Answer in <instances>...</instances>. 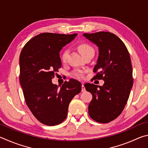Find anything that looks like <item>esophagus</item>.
Wrapping results in <instances>:
<instances>
[{"instance_id":"esophagus-1","label":"esophagus","mask_w":148,"mask_h":148,"mask_svg":"<svg viewBox=\"0 0 148 148\" xmlns=\"http://www.w3.org/2000/svg\"><path fill=\"white\" fill-rule=\"evenodd\" d=\"M85 87H84V83H82V92H85Z\"/></svg>"}]
</instances>
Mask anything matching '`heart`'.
<instances>
[{
    "label": "heart",
    "instance_id": "b5f03b06",
    "mask_svg": "<svg viewBox=\"0 0 148 148\" xmlns=\"http://www.w3.org/2000/svg\"><path fill=\"white\" fill-rule=\"evenodd\" d=\"M78 50L79 51L80 53L83 56L86 55L90 53H92V52H94V49L92 46H90L88 44L86 43H81L78 45ZM69 54V51L68 50H64L63 53L62 54L61 56V60L63 62H66L67 61V57H68ZM73 75L76 78H82L83 77V72L82 71H80V70H77V71H74L73 73Z\"/></svg>",
    "mask_w": 148,
    "mask_h": 148
}]
</instances>
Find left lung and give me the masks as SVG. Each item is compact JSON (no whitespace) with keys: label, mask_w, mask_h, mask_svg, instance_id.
I'll use <instances>...</instances> for the list:
<instances>
[{"label":"left lung","mask_w":148,"mask_h":148,"mask_svg":"<svg viewBox=\"0 0 148 148\" xmlns=\"http://www.w3.org/2000/svg\"><path fill=\"white\" fill-rule=\"evenodd\" d=\"M99 48L93 79H103V86L86 83L84 87L93 98L88 106L90 117L99 123L115 120L122 112L133 84L130 54L118 36L109 32L83 34Z\"/></svg>","instance_id":"left-lung-1"}]
</instances>
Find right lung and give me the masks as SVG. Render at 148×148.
Wrapping results in <instances>:
<instances>
[{
	"mask_svg": "<svg viewBox=\"0 0 148 148\" xmlns=\"http://www.w3.org/2000/svg\"><path fill=\"white\" fill-rule=\"evenodd\" d=\"M77 36L41 33L28 41L21 53L19 80L26 104L45 125L64 121L69 103L81 91V83L76 80L64 82L60 88L52 82L62 66L60 51Z\"/></svg>",
	"mask_w": 148,
	"mask_h": 148,
	"instance_id": "1",
	"label": "right lung"
}]
</instances>
